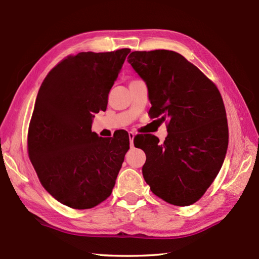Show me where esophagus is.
I'll list each match as a JSON object with an SVG mask.
<instances>
[{"label": "esophagus", "instance_id": "34e87169", "mask_svg": "<svg viewBox=\"0 0 259 259\" xmlns=\"http://www.w3.org/2000/svg\"><path fill=\"white\" fill-rule=\"evenodd\" d=\"M134 138H135V134L133 131H129V141H130V146H134Z\"/></svg>", "mask_w": 259, "mask_h": 259}]
</instances>
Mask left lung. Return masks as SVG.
<instances>
[{"label": "left lung", "instance_id": "left-lung-1", "mask_svg": "<svg viewBox=\"0 0 259 259\" xmlns=\"http://www.w3.org/2000/svg\"><path fill=\"white\" fill-rule=\"evenodd\" d=\"M128 58L148 89L150 116L168 120L163 144L151 135L136 141L147 157L146 183L170 204H193L214 181L227 154L229 134L219 90L171 50L134 52Z\"/></svg>", "mask_w": 259, "mask_h": 259}]
</instances>
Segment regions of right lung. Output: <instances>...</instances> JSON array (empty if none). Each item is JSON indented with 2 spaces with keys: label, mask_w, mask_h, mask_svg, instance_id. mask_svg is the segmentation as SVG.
<instances>
[{
  "label": "right lung",
  "mask_w": 259,
  "mask_h": 259,
  "mask_svg": "<svg viewBox=\"0 0 259 259\" xmlns=\"http://www.w3.org/2000/svg\"><path fill=\"white\" fill-rule=\"evenodd\" d=\"M130 49L78 53L50 70L40 86L28 133L29 158L45 190L73 209H91L112 193L129 149L121 131L92 133Z\"/></svg>",
  "instance_id": "add662e5"
}]
</instances>
